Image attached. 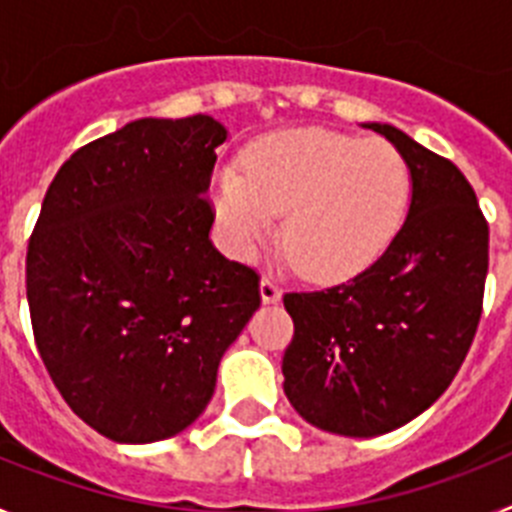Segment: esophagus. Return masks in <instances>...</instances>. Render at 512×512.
<instances>
[{
    "label": "esophagus",
    "instance_id": "34e87169",
    "mask_svg": "<svg viewBox=\"0 0 512 512\" xmlns=\"http://www.w3.org/2000/svg\"><path fill=\"white\" fill-rule=\"evenodd\" d=\"M259 292H261V302H264V305H274V302H279V297H282V289H279V284L271 282L269 277L261 279Z\"/></svg>",
    "mask_w": 512,
    "mask_h": 512
}]
</instances>
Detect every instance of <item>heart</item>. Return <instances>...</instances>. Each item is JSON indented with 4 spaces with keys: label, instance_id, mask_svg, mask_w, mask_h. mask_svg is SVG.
<instances>
[{
    "label": "heart",
    "instance_id": "heart-1",
    "mask_svg": "<svg viewBox=\"0 0 512 512\" xmlns=\"http://www.w3.org/2000/svg\"><path fill=\"white\" fill-rule=\"evenodd\" d=\"M410 194V166L392 143L320 128L269 135L246 153L243 171L223 166L212 179V207L235 256H253L284 215V251L323 282L354 277L390 248Z\"/></svg>",
    "mask_w": 512,
    "mask_h": 512
}]
</instances>
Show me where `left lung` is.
Returning <instances> with one entry per match:
<instances>
[{
  "instance_id": "obj_1",
  "label": "left lung",
  "mask_w": 512,
  "mask_h": 512,
  "mask_svg": "<svg viewBox=\"0 0 512 512\" xmlns=\"http://www.w3.org/2000/svg\"><path fill=\"white\" fill-rule=\"evenodd\" d=\"M364 128L408 161V217L354 279L284 295L295 323L284 395L307 423L348 438L395 431L446 392L477 333L490 241L477 194L451 161L395 125Z\"/></svg>"
}]
</instances>
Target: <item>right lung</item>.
Returning a JSON list of instances; mask_svg holds the SVG:
<instances>
[{"instance_id":"add662e5","label":"right lung","mask_w":512,"mask_h":512,"mask_svg":"<svg viewBox=\"0 0 512 512\" xmlns=\"http://www.w3.org/2000/svg\"><path fill=\"white\" fill-rule=\"evenodd\" d=\"M228 130L143 117L79 148L27 246L40 359L69 408L117 443H153L205 413L217 366L259 310V277L210 241Z\"/></svg>"}]
</instances>
